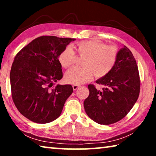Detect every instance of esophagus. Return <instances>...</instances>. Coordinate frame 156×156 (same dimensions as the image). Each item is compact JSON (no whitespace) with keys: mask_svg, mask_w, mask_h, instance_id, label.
Masks as SVG:
<instances>
[{"mask_svg":"<svg viewBox=\"0 0 156 156\" xmlns=\"http://www.w3.org/2000/svg\"><path fill=\"white\" fill-rule=\"evenodd\" d=\"M73 87V90H74V91H76V89H78L79 87H80V85H77V84H73V85L72 86Z\"/></svg>","mask_w":156,"mask_h":156,"instance_id":"obj_1","label":"esophagus"}]
</instances>
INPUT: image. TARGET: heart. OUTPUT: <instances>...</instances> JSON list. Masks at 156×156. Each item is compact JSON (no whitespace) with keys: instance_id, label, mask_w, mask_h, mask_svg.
Masks as SVG:
<instances>
[{"instance_id":"obj_1","label":"heart","mask_w":156,"mask_h":156,"mask_svg":"<svg viewBox=\"0 0 156 156\" xmlns=\"http://www.w3.org/2000/svg\"><path fill=\"white\" fill-rule=\"evenodd\" d=\"M78 55L84 56L82 61L83 67H73L66 73V83L81 84L91 80L94 73L96 77L102 78L113 69L117 61L118 51L113 45H106L99 41H80L76 44ZM76 59V52L67 47L60 52L58 61L62 67L69 68Z\"/></svg>"}]
</instances>
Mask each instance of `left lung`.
<instances>
[{
	"mask_svg": "<svg viewBox=\"0 0 156 156\" xmlns=\"http://www.w3.org/2000/svg\"><path fill=\"white\" fill-rule=\"evenodd\" d=\"M96 82L105 87L100 91L89 84V95L84 101L87 114L100 125L122 120L135 105L140 89L138 65L129 49H120L113 69Z\"/></svg>",
	"mask_w": 156,
	"mask_h": 156,
	"instance_id": "1",
	"label": "left lung"
}]
</instances>
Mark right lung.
Listing matches in <instances>:
<instances>
[{
  "mask_svg": "<svg viewBox=\"0 0 156 156\" xmlns=\"http://www.w3.org/2000/svg\"><path fill=\"white\" fill-rule=\"evenodd\" d=\"M74 41L40 36L15 56L10 72L12 99L21 114L32 122L45 124L56 120L72 94L70 84H54L62 78L59 54Z\"/></svg>",
  "mask_w": 156,
  "mask_h": 156,
  "instance_id": "1",
  "label": "right lung"
}]
</instances>
